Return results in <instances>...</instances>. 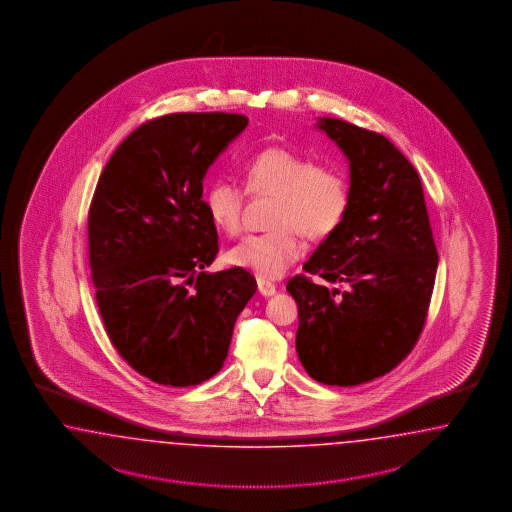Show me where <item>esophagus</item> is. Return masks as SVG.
<instances>
[{"label": "esophagus", "instance_id": "1", "mask_svg": "<svg viewBox=\"0 0 512 512\" xmlns=\"http://www.w3.org/2000/svg\"><path fill=\"white\" fill-rule=\"evenodd\" d=\"M257 287H259V293L263 296L276 295V285L266 281V279H257Z\"/></svg>", "mask_w": 512, "mask_h": 512}]
</instances>
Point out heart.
<instances>
[{"mask_svg":"<svg viewBox=\"0 0 512 512\" xmlns=\"http://www.w3.org/2000/svg\"><path fill=\"white\" fill-rule=\"evenodd\" d=\"M244 184L253 197H274L270 231L248 236L229 251V261L266 279L279 278L304 253L302 236L321 240L347 216L351 191L340 171L313 165L287 148H266L244 165ZM246 191L217 180L206 191V210L219 231L236 238L244 231Z\"/></svg>","mask_w":512,"mask_h":512,"instance_id":"heart-1","label":"heart"}]
</instances>
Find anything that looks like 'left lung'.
Here are the masks:
<instances>
[{
    "instance_id": "left-lung-1",
    "label": "left lung",
    "mask_w": 512,
    "mask_h": 512,
    "mask_svg": "<svg viewBox=\"0 0 512 512\" xmlns=\"http://www.w3.org/2000/svg\"><path fill=\"white\" fill-rule=\"evenodd\" d=\"M319 127L351 163V202L304 270L347 291L296 274V351L315 381L355 387L394 370L426 325L437 249L419 174L383 135L336 118Z\"/></svg>"
}]
</instances>
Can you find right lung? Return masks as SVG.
Wrapping results in <instances>:
<instances>
[{"label": "right lung", "instance_id": "1", "mask_svg": "<svg viewBox=\"0 0 512 512\" xmlns=\"http://www.w3.org/2000/svg\"><path fill=\"white\" fill-rule=\"evenodd\" d=\"M248 118L176 112L139 125L110 155L88 212L95 302L118 355L165 387L216 375L257 281L208 274L219 242L202 178Z\"/></svg>", "mask_w": 512, "mask_h": 512}]
</instances>
